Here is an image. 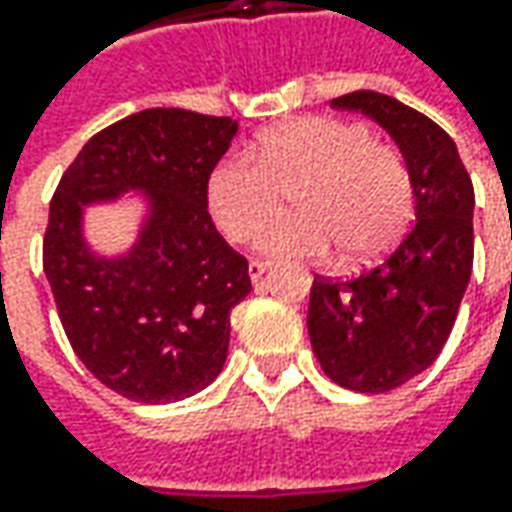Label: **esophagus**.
<instances>
[{
	"label": "esophagus",
	"mask_w": 512,
	"mask_h": 512,
	"mask_svg": "<svg viewBox=\"0 0 512 512\" xmlns=\"http://www.w3.org/2000/svg\"><path fill=\"white\" fill-rule=\"evenodd\" d=\"M267 267H270V262H265V259H253V262L247 265V273H250V279H253V282H259V279L267 273Z\"/></svg>",
	"instance_id": "esophagus-1"
}]
</instances>
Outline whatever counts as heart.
I'll list each match as a JSON object with an SVG mask.
<instances>
[{
	"label": "heart",
	"mask_w": 512,
	"mask_h": 512,
	"mask_svg": "<svg viewBox=\"0 0 512 512\" xmlns=\"http://www.w3.org/2000/svg\"><path fill=\"white\" fill-rule=\"evenodd\" d=\"M293 199L287 219L262 233L279 256L376 262L399 245L413 219V176L396 148L347 119L299 116L265 130L250 153L219 159L205 182V205L227 242H250Z\"/></svg>",
	"instance_id": "heart-1"
}]
</instances>
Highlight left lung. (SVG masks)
<instances>
[{"mask_svg": "<svg viewBox=\"0 0 512 512\" xmlns=\"http://www.w3.org/2000/svg\"><path fill=\"white\" fill-rule=\"evenodd\" d=\"M376 119L402 150L416 225L353 279L316 276L307 333L327 376L347 390L387 393L419 376L453 330L473 270V182L456 142L433 119L376 90L330 102Z\"/></svg>", "mask_w": 512, "mask_h": 512, "instance_id": "1", "label": "left lung"}]
</instances>
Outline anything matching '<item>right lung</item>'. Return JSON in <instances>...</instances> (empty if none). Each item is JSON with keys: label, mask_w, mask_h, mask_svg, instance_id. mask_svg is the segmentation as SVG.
I'll return each mask as SVG.
<instances>
[{"label": "right lung", "mask_w": 512, "mask_h": 512, "mask_svg": "<svg viewBox=\"0 0 512 512\" xmlns=\"http://www.w3.org/2000/svg\"><path fill=\"white\" fill-rule=\"evenodd\" d=\"M236 130L230 116L139 110L99 130L50 199L42 267L59 322L82 364L130 402L193 396L227 359L230 310L250 276L207 213L205 182ZM128 186L154 193V216L125 260H96L81 242V205Z\"/></svg>", "instance_id": "1"}]
</instances>
